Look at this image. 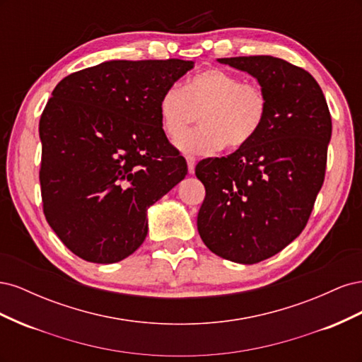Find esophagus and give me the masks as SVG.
<instances>
[{
    "mask_svg": "<svg viewBox=\"0 0 362 362\" xmlns=\"http://www.w3.org/2000/svg\"><path fill=\"white\" fill-rule=\"evenodd\" d=\"M187 158V166H189V173L192 175V173H194V166H196V158L194 157H192V156H187L185 157Z\"/></svg>",
    "mask_w": 362,
    "mask_h": 362,
    "instance_id": "1",
    "label": "esophagus"
}]
</instances>
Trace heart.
<instances>
[{"label":"heart","mask_w":362,"mask_h":362,"mask_svg":"<svg viewBox=\"0 0 362 362\" xmlns=\"http://www.w3.org/2000/svg\"><path fill=\"white\" fill-rule=\"evenodd\" d=\"M164 133L177 140L197 119L203 127L178 141L185 152L210 154L223 145L240 149L264 127L269 98L255 81H242L237 74L210 68L194 74L182 89L170 87L158 101Z\"/></svg>","instance_id":"obj_1"}]
</instances>
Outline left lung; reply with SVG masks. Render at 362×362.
<instances>
[{
  "label": "left lung",
  "instance_id": "obj_1",
  "mask_svg": "<svg viewBox=\"0 0 362 362\" xmlns=\"http://www.w3.org/2000/svg\"><path fill=\"white\" fill-rule=\"evenodd\" d=\"M217 62L257 78L269 113L247 146L196 164L205 187L198 231L213 254L255 264L306 226L325 180L332 120L319 83L305 69L272 56Z\"/></svg>",
  "mask_w": 362,
  "mask_h": 362
}]
</instances>
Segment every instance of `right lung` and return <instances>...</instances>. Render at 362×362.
Listing matches in <instances>:
<instances>
[{
    "label": "right lung",
    "mask_w": 362,
    "mask_h": 362,
    "mask_svg": "<svg viewBox=\"0 0 362 362\" xmlns=\"http://www.w3.org/2000/svg\"><path fill=\"white\" fill-rule=\"evenodd\" d=\"M193 62L112 60L56 86L39 122L43 214L76 257L112 264L148 234L146 210L187 175L161 127V95Z\"/></svg>",
    "instance_id": "right-lung-1"
}]
</instances>
